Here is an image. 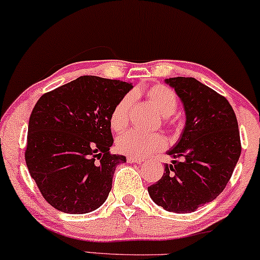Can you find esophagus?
I'll return each instance as SVG.
<instances>
[{
  "label": "esophagus",
  "mask_w": 260,
  "mask_h": 260,
  "mask_svg": "<svg viewBox=\"0 0 260 260\" xmlns=\"http://www.w3.org/2000/svg\"><path fill=\"white\" fill-rule=\"evenodd\" d=\"M127 162L128 163H137V164H141L144 162L143 158H138V157H132V156H128L127 157Z\"/></svg>",
  "instance_id": "34e87169"
}]
</instances>
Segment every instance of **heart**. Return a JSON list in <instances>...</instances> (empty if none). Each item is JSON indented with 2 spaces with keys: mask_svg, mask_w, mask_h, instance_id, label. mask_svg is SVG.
Instances as JSON below:
<instances>
[{
  "mask_svg": "<svg viewBox=\"0 0 260 260\" xmlns=\"http://www.w3.org/2000/svg\"><path fill=\"white\" fill-rule=\"evenodd\" d=\"M146 98L157 113L164 117L172 116L176 111V94L173 90L163 85H154L146 90ZM133 101V94L128 93L121 98L111 110L109 124L115 132H120L123 128H126L129 121V113ZM166 145V139L160 134H141L134 131L121 134L116 139V149L120 153L138 157V158H143L156 151L163 150Z\"/></svg>",
  "mask_w": 260,
  "mask_h": 260,
  "instance_id": "b5f03b06",
  "label": "heart"
}]
</instances>
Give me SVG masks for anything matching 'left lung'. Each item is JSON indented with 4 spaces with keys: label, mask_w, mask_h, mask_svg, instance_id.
Instances as JSON below:
<instances>
[{
    "label": "left lung",
    "mask_w": 260,
    "mask_h": 260,
    "mask_svg": "<svg viewBox=\"0 0 260 260\" xmlns=\"http://www.w3.org/2000/svg\"><path fill=\"white\" fill-rule=\"evenodd\" d=\"M185 109L180 139L167 153L159 181L147 192L166 211L194 212L212 202L228 183L241 153L238 120L229 102L194 78L166 79Z\"/></svg>",
    "instance_id": "obj_1"
}]
</instances>
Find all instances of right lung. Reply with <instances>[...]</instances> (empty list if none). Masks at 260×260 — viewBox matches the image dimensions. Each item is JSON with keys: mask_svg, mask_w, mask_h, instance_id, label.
<instances>
[{"mask_svg": "<svg viewBox=\"0 0 260 260\" xmlns=\"http://www.w3.org/2000/svg\"><path fill=\"white\" fill-rule=\"evenodd\" d=\"M133 85L94 75L79 77L43 94L28 121L25 159L29 175L52 208L88 213L103 205L122 154H110L111 110Z\"/></svg>", "mask_w": 260, "mask_h": 260, "instance_id": "1", "label": "right lung"}]
</instances>
